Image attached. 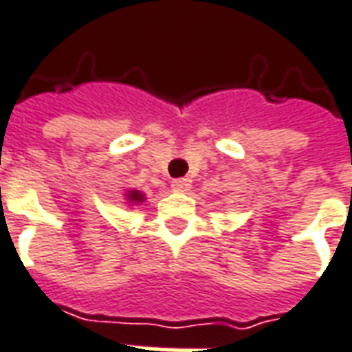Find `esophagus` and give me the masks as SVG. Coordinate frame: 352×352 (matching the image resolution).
<instances>
[{
  "mask_svg": "<svg viewBox=\"0 0 352 352\" xmlns=\"http://www.w3.org/2000/svg\"><path fill=\"white\" fill-rule=\"evenodd\" d=\"M189 188H191V180L189 178H176V180H172V189L178 191V193H186Z\"/></svg>",
  "mask_w": 352,
  "mask_h": 352,
  "instance_id": "34e87169",
  "label": "esophagus"
}]
</instances>
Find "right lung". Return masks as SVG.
<instances>
[{
    "label": "right lung",
    "instance_id": "1",
    "mask_svg": "<svg viewBox=\"0 0 352 352\" xmlns=\"http://www.w3.org/2000/svg\"><path fill=\"white\" fill-rule=\"evenodd\" d=\"M124 203L129 204V206L146 203V193L140 191V189H126L124 191Z\"/></svg>",
    "mask_w": 352,
    "mask_h": 352
}]
</instances>
